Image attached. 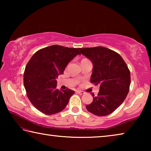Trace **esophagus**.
<instances>
[{
    "mask_svg": "<svg viewBox=\"0 0 151 151\" xmlns=\"http://www.w3.org/2000/svg\"><path fill=\"white\" fill-rule=\"evenodd\" d=\"M76 93H77L79 94H81V95H83V94H85V92L83 91H79V90L76 91Z\"/></svg>",
    "mask_w": 151,
    "mask_h": 151,
    "instance_id": "34e87169",
    "label": "esophagus"
}]
</instances>
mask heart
Masks as SVG:
<instances>
[{"instance_id":"b5f03b06","label":"heart","mask_w":151,"mask_h":151,"mask_svg":"<svg viewBox=\"0 0 151 151\" xmlns=\"http://www.w3.org/2000/svg\"><path fill=\"white\" fill-rule=\"evenodd\" d=\"M83 60H86V58H83Z\"/></svg>"}]
</instances>
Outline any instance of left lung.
Listing matches in <instances>:
<instances>
[{"label": "left lung", "mask_w": 151, "mask_h": 151, "mask_svg": "<svg viewBox=\"0 0 151 151\" xmlns=\"http://www.w3.org/2000/svg\"><path fill=\"white\" fill-rule=\"evenodd\" d=\"M93 64L91 83L100 85L98 95L86 106L95 115L106 116L123 103L129 91L131 73L119 53L103 47L78 48Z\"/></svg>", "instance_id": "8db88e82"}]
</instances>
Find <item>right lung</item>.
I'll return each mask as SVG.
<instances>
[{
    "label": "right lung",
    "instance_id": "1",
    "mask_svg": "<svg viewBox=\"0 0 151 151\" xmlns=\"http://www.w3.org/2000/svg\"><path fill=\"white\" fill-rule=\"evenodd\" d=\"M78 48L52 45L36 52L25 67L24 86L29 101L47 115L58 113L67 105L75 91L57 88V78L77 55Z\"/></svg>",
    "mask_w": 151,
    "mask_h": 151
}]
</instances>
